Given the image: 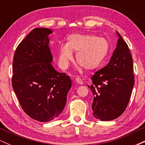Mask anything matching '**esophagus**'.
I'll return each mask as SVG.
<instances>
[{"label": "esophagus", "instance_id": "34e87169", "mask_svg": "<svg viewBox=\"0 0 145 145\" xmlns=\"http://www.w3.org/2000/svg\"><path fill=\"white\" fill-rule=\"evenodd\" d=\"M76 82L78 83L79 84H83V81L79 77H77L76 78Z\"/></svg>", "mask_w": 145, "mask_h": 145}]
</instances>
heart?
Returning a JSON list of instances; mask_svg holds the SVG:
<instances>
[{"label":"heart","instance_id":"obj_1","mask_svg":"<svg viewBox=\"0 0 145 145\" xmlns=\"http://www.w3.org/2000/svg\"><path fill=\"white\" fill-rule=\"evenodd\" d=\"M76 52V61L86 69L97 67L104 61L108 52L106 39L94 35H71L68 37L67 44H61L58 60L61 67H66L73 59V52Z\"/></svg>","mask_w":145,"mask_h":145}]
</instances>
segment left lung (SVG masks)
Wrapping results in <instances>:
<instances>
[{"label":"left lung","instance_id":"1","mask_svg":"<svg viewBox=\"0 0 145 145\" xmlns=\"http://www.w3.org/2000/svg\"><path fill=\"white\" fill-rule=\"evenodd\" d=\"M116 32L119 39L110 61L93 75L90 86L93 95V115L104 121L115 119L123 113L134 84L131 53L121 35Z\"/></svg>","mask_w":145,"mask_h":145}]
</instances>
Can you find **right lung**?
<instances>
[{"mask_svg":"<svg viewBox=\"0 0 145 145\" xmlns=\"http://www.w3.org/2000/svg\"><path fill=\"white\" fill-rule=\"evenodd\" d=\"M46 28L33 29L18 45L13 61L12 86L23 110L30 117L48 122L64 109L71 80L51 63L50 35Z\"/></svg>","mask_w":145,"mask_h":145,"instance_id":"add662e5","label":"right lung"}]
</instances>
